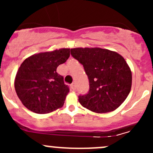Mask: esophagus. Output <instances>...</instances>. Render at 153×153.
<instances>
[{
	"instance_id": "34e87169",
	"label": "esophagus",
	"mask_w": 153,
	"mask_h": 153,
	"mask_svg": "<svg viewBox=\"0 0 153 153\" xmlns=\"http://www.w3.org/2000/svg\"><path fill=\"white\" fill-rule=\"evenodd\" d=\"M70 87H71V89H73V90H74V89H75V87H76V85H75V82L72 83V84L70 85Z\"/></svg>"
}]
</instances>
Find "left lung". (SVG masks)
I'll use <instances>...</instances> for the list:
<instances>
[{
	"label": "left lung",
	"mask_w": 153,
	"mask_h": 153,
	"mask_svg": "<svg viewBox=\"0 0 153 153\" xmlns=\"http://www.w3.org/2000/svg\"><path fill=\"white\" fill-rule=\"evenodd\" d=\"M71 55L84 66L89 90L78 96L84 107L97 113L115 110L132 86V72L121 55L101 48H74Z\"/></svg>",
	"instance_id": "1"
}]
</instances>
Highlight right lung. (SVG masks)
Wrapping results in <instances>:
<instances>
[{"instance_id": "obj_1", "label": "right lung", "mask_w": 153, "mask_h": 153, "mask_svg": "<svg viewBox=\"0 0 153 153\" xmlns=\"http://www.w3.org/2000/svg\"><path fill=\"white\" fill-rule=\"evenodd\" d=\"M70 49L35 54L24 60L15 79V89L22 104L32 112L47 114L62 107L69 86L56 72L69 58Z\"/></svg>"}]
</instances>
